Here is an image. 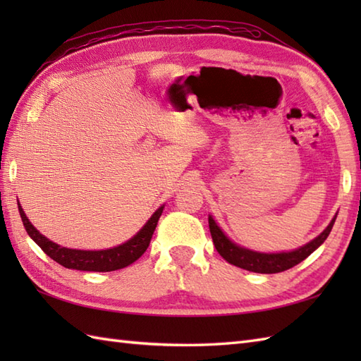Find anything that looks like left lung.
I'll use <instances>...</instances> for the list:
<instances>
[{
	"mask_svg": "<svg viewBox=\"0 0 361 361\" xmlns=\"http://www.w3.org/2000/svg\"><path fill=\"white\" fill-rule=\"evenodd\" d=\"M335 219L336 216L331 220V224L327 225L324 231L318 237H315V239L310 240L309 243H305L301 248L287 251V252L283 251L282 252H260V251H252L250 248H243L240 245L234 243L224 231H221V228L216 224V220L212 219V216L208 217V221H209V231L212 235V242L216 245V250L219 251V255L224 257L226 262L239 268H243V270H248V271L271 274V273L286 271L288 268L302 262L305 257H309L313 251L324 243L327 235L331 234Z\"/></svg>",
	"mask_w": 361,
	"mask_h": 361,
	"instance_id": "1",
	"label": "left lung"
}]
</instances>
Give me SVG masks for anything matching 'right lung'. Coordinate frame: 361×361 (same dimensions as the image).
<instances>
[{"label":"right lung","mask_w":361,"mask_h":361,"mask_svg":"<svg viewBox=\"0 0 361 361\" xmlns=\"http://www.w3.org/2000/svg\"><path fill=\"white\" fill-rule=\"evenodd\" d=\"M164 204L152 214V217L145 221V225L137 231L132 239L118 245V247L106 248V250H73L66 247H60L59 243H54L48 237H44L38 229L30 224L26 217L25 211L18 203L20 217L23 220V225L26 228V233L29 234L38 247H40L46 255L57 264L63 265L65 268H71V270H80V271H114L126 268L135 260L140 259L144 251L149 248L150 239L155 231L158 220L163 214Z\"/></svg>","instance_id":"add662e5"}]
</instances>
